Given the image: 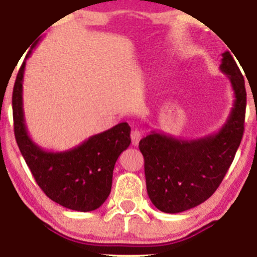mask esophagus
Here are the masks:
<instances>
[{
  "label": "esophagus",
  "instance_id": "esophagus-1",
  "mask_svg": "<svg viewBox=\"0 0 257 257\" xmlns=\"http://www.w3.org/2000/svg\"><path fill=\"white\" fill-rule=\"evenodd\" d=\"M140 139H142V133H140L139 130H133V131L131 132L132 145L133 146H138Z\"/></svg>",
  "mask_w": 257,
  "mask_h": 257
}]
</instances>
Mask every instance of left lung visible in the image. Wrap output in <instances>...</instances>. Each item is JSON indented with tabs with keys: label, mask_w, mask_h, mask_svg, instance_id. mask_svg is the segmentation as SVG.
I'll return each instance as SVG.
<instances>
[{
	"label": "left lung",
	"mask_w": 257,
	"mask_h": 257,
	"mask_svg": "<svg viewBox=\"0 0 257 257\" xmlns=\"http://www.w3.org/2000/svg\"><path fill=\"white\" fill-rule=\"evenodd\" d=\"M221 56L220 70L229 79L235 98L222 127L192 140L151 131L139 143L145 160L147 194L164 213L185 212L210 198L240 146L247 101L244 79L229 52Z\"/></svg>",
	"instance_id": "obj_1"
}]
</instances>
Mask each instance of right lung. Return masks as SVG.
I'll list each match as a JSON object with an SVG mask.
<instances>
[{"label":"right lung","mask_w":257,"mask_h":257,"mask_svg":"<svg viewBox=\"0 0 257 257\" xmlns=\"http://www.w3.org/2000/svg\"><path fill=\"white\" fill-rule=\"evenodd\" d=\"M34 43L33 49L36 47ZM31 51H29V55ZM29 55L27 57H29ZM26 62L17 73L13 91L14 131L28 167L42 191L52 201L77 212H91L110 195L118 157L131 144L127 122L91 136L78 146L63 152L45 151L30 138L23 111Z\"/></svg>","instance_id":"add662e5"}]
</instances>
